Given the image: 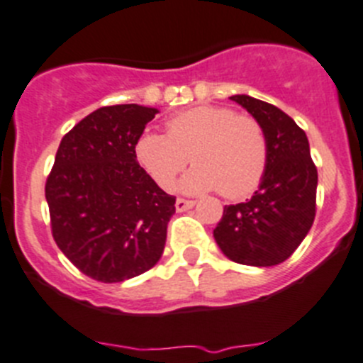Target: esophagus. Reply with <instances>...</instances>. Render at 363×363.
I'll return each instance as SVG.
<instances>
[{
	"instance_id": "34e87169",
	"label": "esophagus",
	"mask_w": 363,
	"mask_h": 363,
	"mask_svg": "<svg viewBox=\"0 0 363 363\" xmlns=\"http://www.w3.org/2000/svg\"><path fill=\"white\" fill-rule=\"evenodd\" d=\"M193 206H195V201H189V199L179 197L177 201H175V208H177L179 213L186 211V209H191Z\"/></svg>"
}]
</instances>
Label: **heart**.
Instances as JSON below:
<instances>
[{
    "label": "heart",
    "mask_w": 363,
    "mask_h": 363,
    "mask_svg": "<svg viewBox=\"0 0 363 363\" xmlns=\"http://www.w3.org/2000/svg\"><path fill=\"white\" fill-rule=\"evenodd\" d=\"M134 154L145 174L164 191L175 188L191 161L195 166L182 179V191L218 189L225 199H243L262 184L270 145L258 120L229 107L199 105L168 118L166 134H141Z\"/></svg>",
    "instance_id": "obj_1"
}]
</instances>
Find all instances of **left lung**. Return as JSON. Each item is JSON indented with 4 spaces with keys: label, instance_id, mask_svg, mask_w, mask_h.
<instances>
[{
    "label": "left lung",
    "instance_id": "8db88e82",
    "mask_svg": "<svg viewBox=\"0 0 363 363\" xmlns=\"http://www.w3.org/2000/svg\"><path fill=\"white\" fill-rule=\"evenodd\" d=\"M269 135V168L252 197L223 208L213 231L231 262L274 267L289 259L310 231L317 201V166L303 128L276 105L247 94L231 96Z\"/></svg>",
    "mask_w": 363,
    "mask_h": 363
}]
</instances>
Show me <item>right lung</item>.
I'll return each instance as SVG.
<instances>
[{"label": "right lung", "mask_w": 363, "mask_h": 363, "mask_svg": "<svg viewBox=\"0 0 363 363\" xmlns=\"http://www.w3.org/2000/svg\"><path fill=\"white\" fill-rule=\"evenodd\" d=\"M157 109L100 107L62 138L46 179L52 235L64 256L101 283H120L161 258L175 197L138 164L134 145Z\"/></svg>", "instance_id": "obj_1"}]
</instances>
